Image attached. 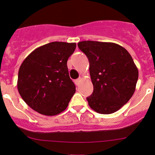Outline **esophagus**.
<instances>
[{"instance_id": "34e87169", "label": "esophagus", "mask_w": 155, "mask_h": 155, "mask_svg": "<svg viewBox=\"0 0 155 155\" xmlns=\"http://www.w3.org/2000/svg\"><path fill=\"white\" fill-rule=\"evenodd\" d=\"M81 78H79V79H76L75 80V81H74V82H75V84H76V85H79V83H80V82H81Z\"/></svg>"}]
</instances>
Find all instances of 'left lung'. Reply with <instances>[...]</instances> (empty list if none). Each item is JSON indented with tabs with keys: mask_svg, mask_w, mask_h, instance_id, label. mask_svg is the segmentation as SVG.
<instances>
[{
	"mask_svg": "<svg viewBox=\"0 0 155 155\" xmlns=\"http://www.w3.org/2000/svg\"><path fill=\"white\" fill-rule=\"evenodd\" d=\"M79 49L87 56L94 91L87 99L96 112L118 111L134 94L139 72L124 47L111 42L84 41Z\"/></svg>",
	"mask_w": 155,
	"mask_h": 155,
	"instance_id": "left-lung-1",
	"label": "left lung"
}]
</instances>
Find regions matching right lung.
<instances>
[{"instance_id": "right-lung-1", "label": "right lung", "mask_w": 155, "mask_h": 155, "mask_svg": "<svg viewBox=\"0 0 155 155\" xmlns=\"http://www.w3.org/2000/svg\"><path fill=\"white\" fill-rule=\"evenodd\" d=\"M76 46V43H49L36 48L21 64L18 90L34 111L55 116L67 108L76 91L67 61Z\"/></svg>"}]
</instances>
